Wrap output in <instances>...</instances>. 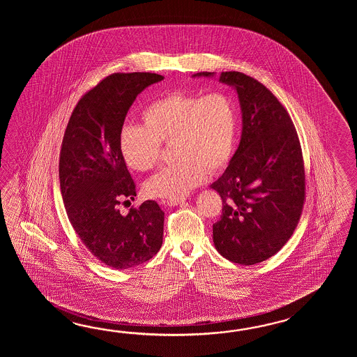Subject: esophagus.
I'll use <instances>...</instances> for the list:
<instances>
[{
  "mask_svg": "<svg viewBox=\"0 0 357 357\" xmlns=\"http://www.w3.org/2000/svg\"><path fill=\"white\" fill-rule=\"evenodd\" d=\"M185 203V199H168L167 204L169 206H176V205H181Z\"/></svg>",
  "mask_w": 357,
  "mask_h": 357,
  "instance_id": "obj_1",
  "label": "esophagus"
}]
</instances>
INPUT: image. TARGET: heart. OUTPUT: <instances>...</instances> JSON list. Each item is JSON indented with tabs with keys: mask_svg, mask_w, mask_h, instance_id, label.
I'll use <instances>...</instances> for the list:
<instances>
[{
	"mask_svg": "<svg viewBox=\"0 0 357 357\" xmlns=\"http://www.w3.org/2000/svg\"><path fill=\"white\" fill-rule=\"evenodd\" d=\"M143 126L125 125L119 151L128 167L148 171L160 155V143H171L175 162L145 182L151 197L180 199L203 183L208 175L226 168L235 146L237 114L223 93L204 97L174 91L153 100L142 112Z\"/></svg>",
	"mask_w": 357,
	"mask_h": 357,
	"instance_id": "obj_1",
	"label": "heart"
}]
</instances>
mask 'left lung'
<instances>
[{
	"mask_svg": "<svg viewBox=\"0 0 357 357\" xmlns=\"http://www.w3.org/2000/svg\"><path fill=\"white\" fill-rule=\"evenodd\" d=\"M220 83L237 93L243 130L228 167L211 185L223 203L213 243L223 258L252 266L281 250L296 228L305 199L303 153L287 111L263 84L237 71L222 73Z\"/></svg>",
	"mask_w": 357,
	"mask_h": 357,
	"instance_id": "left-lung-1",
	"label": "left lung"
}]
</instances>
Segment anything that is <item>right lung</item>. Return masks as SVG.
Masks as SVG:
<instances>
[{
	"label": "right lung",
	"mask_w": 357,
	"mask_h": 357,
	"mask_svg": "<svg viewBox=\"0 0 357 357\" xmlns=\"http://www.w3.org/2000/svg\"><path fill=\"white\" fill-rule=\"evenodd\" d=\"M165 77L112 74L76 105L62 140L61 194L76 234L106 266L128 269L153 258L163 243L165 212L153 200L121 214L137 197L119 151V134L137 96Z\"/></svg>",
	"instance_id": "right-lung-1"
}]
</instances>
